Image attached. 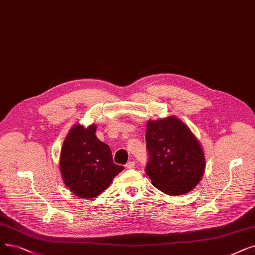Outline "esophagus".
Returning <instances> with one entry per match:
<instances>
[{
	"label": "esophagus",
	"mask_w": 255,
	"mask_h": 255,
	"mask_svg": "<svg viewBox=\"0 0 255 255\" xmlns=\"http://www.w3.org/2000/svg\"><path fill=\"white\" fill-rule=\"evenodd\" d=\"M134 165H135L134 161H129V162H127V164L125 165V167H126V169H133Z\"/></svg>",
	"instance_id": "1"
}]
</instances>
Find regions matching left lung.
Returning <instances> with one entry per match:
<instances>
[{
	"label": "left lung",
	"instance_id": "8db88e82",
	"mask_svg": "<svg viewBox=\"0 0 255 255\" xmlns=\"http://www.w3.org/2000/svg\"><path fill=\"white\" fill-rule=\"evenodd\" d=\"M152 184L170 196L191 192L205 170L204 153L190 128L178 118L149 121L146 131Z\"/></svg>",
	"mask_w": 255,
	"mask_h": 255
}]
</instances>
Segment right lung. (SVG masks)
<instances>
[{"label":"right lung","mask_w":255,"mask_h":255,"mask_svg":"<svg viewBox=\"0 0 255 255\" xmlns=\"http://www.w3.org/2000/svg\"><path fill=\"white\" fill-rule=\"evenodd\" d=\"M97 126L75 125L66 135L59 160L64 184L76 196L92 199L103 193L124 167L114 162L112 150L96 136Z\"/></svg>","instance_id":"1"}]
</instances>
